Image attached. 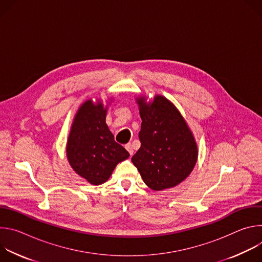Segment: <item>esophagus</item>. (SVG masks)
<instances>
[{
  "mask_svg": "<svg viewBox=\"0 0 262 262\" xmlns=\"http://www.w3.org/2000/svg\"><path fill=\"white\" fill-rule=\"evenodd\" d=\"M125 148H126V150L129 152V155H130V156H133V155H134V148H133V145H132L130 143L126 144V145H125Z\"/></svg>",
  "mask_w": 262,
  "mask_h": 262,
  "instance_id": "1",
  "label": "esophagus"
}]
</instances>
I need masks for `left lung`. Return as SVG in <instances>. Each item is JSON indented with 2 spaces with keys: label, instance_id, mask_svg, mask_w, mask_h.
I'll list each match as a JSON object with an SVG mask.
<instances>
[{
  "label": "left lung",
  "instance_id": "8db88e82",
  "mask_svg": "<svg viewBox=\"0 0 262 262\" xmlns=\"http://www.w3.org/2000/svg\"><path fill=\"white\" fill-rule=\"evenodd\" d=\"M142 119L141 147L132 158L149 189L174 188L188 177L198 160L195 137L178 108L163 95L136 98Z\"/></svg>",
  "mask_w": 262,
  "mask_h": 262
}]
</instances>
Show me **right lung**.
<instances>
[{"label":"right lung","instance_id":"right-lung-1","mask_svg":"<svg viewBox=\"0 0 262 262\" xmlns=\"http://www.w3.org/2000/svg\"><path fill=\"white\" fill-rule=\"evenodd\" d=\"M91 98L74 115L66 143V157L72 170L93 185L105 182L116 166L129 154L114 140L105 123L108 104Z\"/></svg>","mask_w":262,"mask_h":262}]
</instances>
